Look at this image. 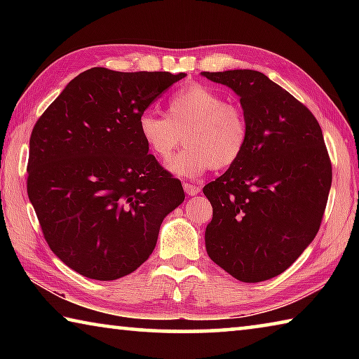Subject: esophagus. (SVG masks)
<instances>
[{"label":"esophagus","mask_w":359,"mask_h":359,"mask_svg":"<svg viewBox=\"0 0 359 359\" xmlns=\"http://www.w3.org/2000/svg\"><path fill=\"white\" fill-rule=\"evenodd\" d=\"M184 190L188 196H193V194H198L199 191H201V187L193 185V184H184Z\"/></svg>","instance_id":"obj_1"}]
</instances>
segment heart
Instances as JSON below:
<instances>
[{"instance_id": "heart-1", "label": "heart", "mask_w": 359, "mask_h": 359, "mask_svg": "<svg viewBox=\"0 0 359 359\" xmlns=\"http://www.w3.org/2000/svg\"><path fill=\"white\" fill-rule=\"evenodd\" d=\"M139 136L160 160H168L182 141L188 145L166 163L169 172L198 179L214 166L229 168L247 145V120L242 109L224 102L223 95L201 83L175 92L168 102V115L151 109L137 120Z\"/></svg>"}]
</instances>
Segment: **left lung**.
I'll list each match as a JSON object with an SVG mask.
<instances>
[{
    "label": "left lung",
    "instance_id": "1",
    "mask_svg": "<svg viewBox=\"0 0 359 359\" xmlns=\"http://www.w3.org/2000/svg\"><path fill=\"white\" fill-rule=\"evenodd\" d=\"M241 98L244 154L203 191L214 209L210 259L241 282L282 274L318 233L332 171L317 118L263 72H201Z\"/></svg>",
    "mask_w": 359,
    "mask_h": 359
}]
</instances>
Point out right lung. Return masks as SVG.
<instances>
[{
  "label": "right lung",
  "instance_id": "right-lung-1",
  "mask_svg": "<svg viewBox=\"0 0 359 359\" xmlns=\"http://www.w3.org/2000/svg\"><path fill=\"white\" fill-rule=\"evenodd\" d=\"M184 72L92 68L72 79L29 137L28 198L52 252L95 280H117L154 252L180 180L139 136L145 109Z\"/></svg>",
  "mask_w": 359,
  "mask_h": 359
}]
</instances>
